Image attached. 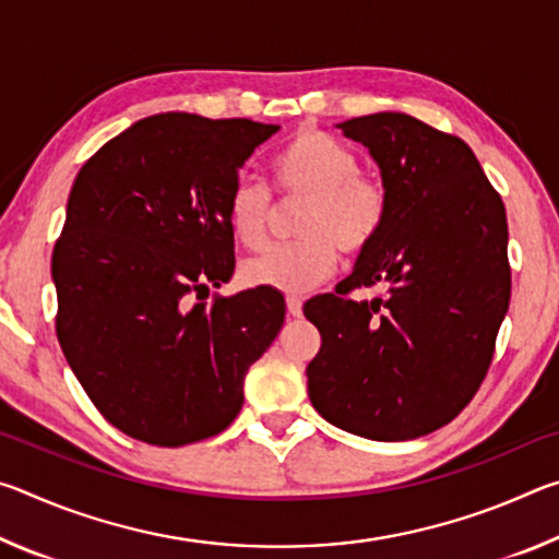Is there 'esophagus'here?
Here are the masks:
<instances>
[{"label":"esophagus","mask_w":559,"mask_h":559,"mask_svg":"<svg viewBox=\"0 0 559 559\" xmlns=\"http://www.w3.org/2000/svg\"><path fill=\"white\" fill-rule=\"evenodd\" d=\"M286 306H288V316H293V318L302 316V300L298 296H288Z\"/></svg>","instance_id":"34e87169"}]
</instances>
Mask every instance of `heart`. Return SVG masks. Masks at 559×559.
Returning <instances> with one entry per match:
<instances>
[{
    "mask_svg": "<svg viewBox=\"0 0 559 559\" xmlns=\"http://www.w3.org/2000/svg\"><path fill=\"white\" fill-rule=\"evenodd\" d=\"M273 179L283 200H306L298 214V241L271 246L243 263L249 286L306 293L337 266V246L362 253L380 236L386 219V189L359 169L357 155L333 135L300 130L273 159ZM273 219L269 189L257 179H239L226 204L234 239L246 249L266 243Z\"/></svg>",
    "mask_w": 559,
    "mask_h": 559,
    "instance_id": "heart-1",
    "label": "heart"
}]
</instances>
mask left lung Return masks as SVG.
<instances>
[{
	"label": "left lung",
	"mask_w": 559,
	"mask_h": 559,
	"mask_svg": "<svg viewBox=\"0 0 559 559\" xmlns=\"http://www.w3.org/2000/svg\"><path fill=\"white\" fill-rule=\"evenodd\" d=\"M337 128L380 167L386 219L335 293L302 308L323 337L308 396L355 437L419 439L473 400L493 359L510 302L506 206L463 140L406 112ZM372 285L385 296H346Z\"/></svg>",
	"instance_id": "left-lung-1"
}]
</instances>
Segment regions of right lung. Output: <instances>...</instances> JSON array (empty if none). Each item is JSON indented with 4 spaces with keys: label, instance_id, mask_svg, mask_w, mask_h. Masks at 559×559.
Wrapping results in <instances>:
<instances>
[{
    "label": "right lung",
    "instance_id": "add662e5",
    "mask_svg": "<svg viewBox=\"0 0 559 559\" xmlns=\"http://www.w3.org/2000/svg\"><path fill=\"white\" fill-rule=\"evenodd\" d=\"M281 126L159 112L108 140L71 187L51 278L56 335L112 427L155 447L224 431L286 318L273 288L197 300L234 273L226 204Z\"/></svg>",
    "mask_w": 559,
    "mask_h": 559
}]
</instances>
